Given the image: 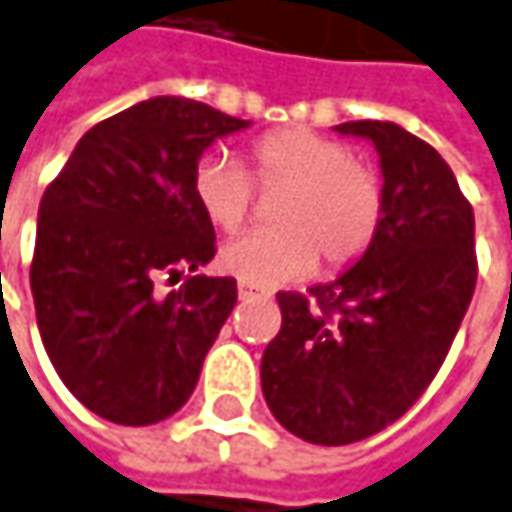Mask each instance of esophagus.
Segmentation results:
<instances>
[{"label":"esophagus","mask_w":512,"mask_h":512,"mask_svg":"<svg viewBox=\"0 0 512 512\" xmlns=\"http://www.w3.org/2000/svg\"><path fill=\"white\" fill-rule=\"evenodd\" d=\"M237 293H240V299H252V296H269L266 290H260V287H255V284H246V281H240Z\"/></svg>","instance_id":"1"}]
</instances>
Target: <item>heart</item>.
<instances>
[{
	"instance_id": "heart-1",
	"label": "heart",
	"mask_w": 512,
	"mask_h": 512,
	"mask_svg": "<svg viewBox=\"0 0 512 512\" xmlns=\"http://www.w3.org/2000/svg\"><path fill=\"white\" fill-rule=\"evenodd\" d=\"M257 186L281 189L272 219L231 240L222 266L246 284L278 287L305 278L317 260L341 272L364 255L379 231L385 192L373 165L308 127H284L252 145V174L228 154H204L192 171L198 210L225 234L240 231L255 210Z\"/></svg>"
}]
</instances>
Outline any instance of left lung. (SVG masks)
<instances>
[{
	"label": "left lung",
	"instance_id": "1",
	"mask_svg": "<svg viewBox=\"0 0 512 512\" xmlns=\"http://www.w3.org/2000/svg\"><path fill=\"white\" fill-rule=\"evenodd\" d=\"M382 162L385 210L353 269L281 290L260 361L275 421L311 445L361 442L403 418L436 379L477 281L474 210L451 165L391 121H347Z\"/></svg>",
	"mask_w": 512,
	"mask_h": 512
}]
</instances>
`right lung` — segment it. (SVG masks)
Here are the masks:
<instances>
[{"mask_svg": "<svg viewBox=\"0 0 512 512\" xmlns=\"http://www.w3.org/2000/svg\"><path fill=\"white\" fill-rule=\"evenodd\" d=\"M243 127L198 100L151 97L94 124L41 198L29 272L41 341L70 394L112 424L174 415L237 305L234 278L186 275L165 299L154 284L216 255L192 171Z\"/></svg>", "mask_w": 512, "mask_h": 512, "instance_id": "1", "label": "right lung"}]
</instances>
